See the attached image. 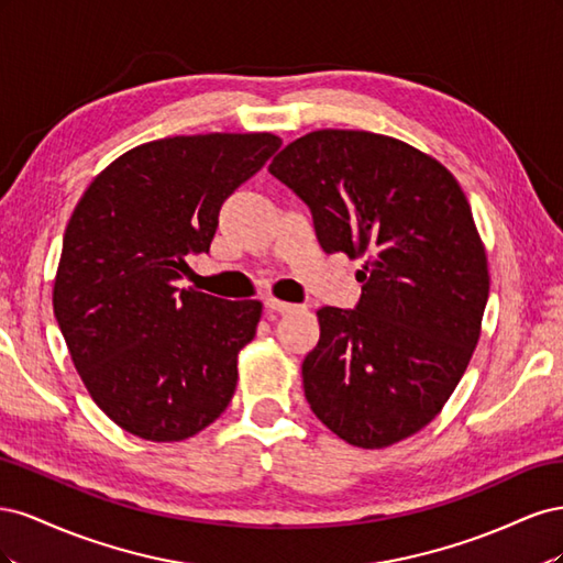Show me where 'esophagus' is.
I'll use <instances>...</instances> for the list:
<instances>
[{
	"instance_id": "34e87169",
	"label": "esophagus",
	"mask_w": 563,
	"mask_h": 563,
	"mask_svg": "<svg viewBox=\"0 0 563 563\" xmlns=\"http://www.w3.org/2000/svg\"><path fill=\"white\" fill-rule=\"evenodd\" d=\"M265 308L269 312H277V314H291L296 310H300V305H294V302H284L279 298H267L265 300Z\"/></svg>"
}]
</instances>
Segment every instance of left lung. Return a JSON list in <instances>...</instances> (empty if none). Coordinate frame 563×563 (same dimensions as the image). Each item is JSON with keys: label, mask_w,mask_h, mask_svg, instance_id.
Masks as SVG:
<instances>
[{"label": "left lung", "mask_w": 563, "mask_h": 563, "mask_svg": "<svg viewBox=\"0 0 563 563\" xmlns=\"http://www.w3.org/2000/svg\"><path fill=\"white\" fill-rule=\"evenodd\" d=\"M269 174L308 203L323 251L366 255L356 308L317 312L305 399L352 446L420 432L463 378L488 300L465 192L437 159L368 131H312L288 143Z\"/></svg>", "instance_id": "obj_1"}]
</instances>
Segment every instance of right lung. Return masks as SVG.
Here are the masks:
<instances>
[{
    "mask_svg": "<svg viewBox=\"0 0 563 563\" xmlns=\"http://www.w3.org/2000/svg\"><path fill=\"white\" fill-rule=\"evenodd\" d=\"M272 133L174 135L129 150L65 228L54 314L91 399L147 441H183L225 411L258 300L178 288L209 253L225 199L279 150Z\"/></svg>",
    "mask_w": 563,
    "mask_h": 563,
    "instance_id": "obj_1",
    "label": "right lung"
}]
</instances>
